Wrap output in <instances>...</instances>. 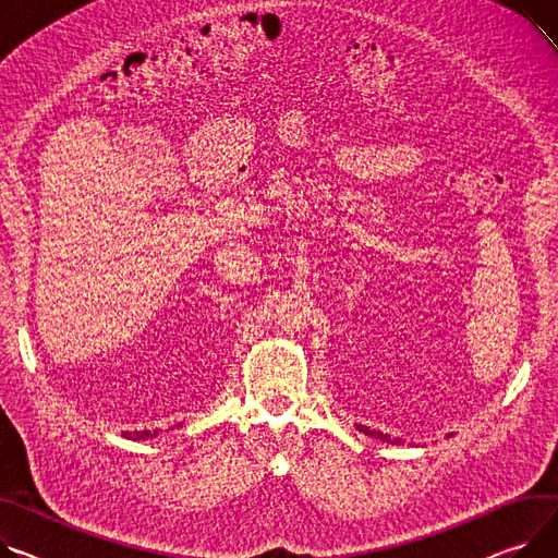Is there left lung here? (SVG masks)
<instances>
[{
	"label": "left lung",
	"instance_id": "1",
	"mask_svg": "<svg viewBox=\"0 0 558 558\" xmlns=\"http://www.w3.org/2000/svg\"><path fill=\"white\" fill-rule=\"evenodd\" d=\"M356 428H359L361 433H365V435H373V437L384 439V441H388V444H399V441H401V439H397V437H390L388 433H381V430H369L367 426H361V424H356Z\"/></svg>",
	"mask_w": 558,
	"mask_h": 558
}]
</instances>
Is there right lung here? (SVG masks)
<instances>
[{
    "label": "right lung",
    "instance_id": "obj_1",
    "mask_svg": "<svg viewBox=\"0 0 558 558\" xmlns=\"http://www.w3.org/2000/svg\"><path fill=\"white\" fill-rule=\"evenodd\" d=\"M157 435H159V430H134V433H123V437L134 439V441H138V439H153V437H157Z\"/></svg>",
    "mask_w": 558,
    "mask_h": 558
}]
</instances>
